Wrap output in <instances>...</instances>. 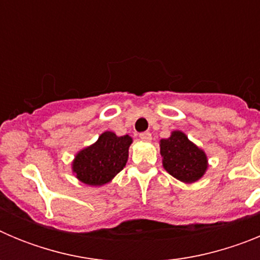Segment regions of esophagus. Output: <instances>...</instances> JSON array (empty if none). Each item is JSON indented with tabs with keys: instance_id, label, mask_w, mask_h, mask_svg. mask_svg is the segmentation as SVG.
Returning <instances> with one entry per match:
<instances>
[{
	"instance_id": "esophagus-1",
	"label": "esophagus",
	"mask_w": 260,
	"mask_h": 260,
	"mask_svg": "<svg viewBox=\"0 0 260 260\" xmlns=\"http://www.w3.org/2000/svg\"><path fill=\"white\" fill-rule=\"evenodd\" d=\"M139 138H141L142 141H144V142H150L151 139H152V135H151V133L146 132V133H142V134H139Z\"/></svg>"
}]
</instances>
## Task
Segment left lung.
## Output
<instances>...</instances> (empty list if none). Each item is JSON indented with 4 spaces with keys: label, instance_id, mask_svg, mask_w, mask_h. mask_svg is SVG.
Returning a JSON list of instances; mask_svg holds the SVG:
<instances>
[{
    "label": "left lung",
    "instance_id": "1",
    "mask_svg": "<svg viewBox=\"0 0 260 260\" xmlns=\"http://www.w3.org/2000/svg\"><path fill=\"white\" fill-rule=\"evenodd\" d=\"M162 167L168 173L183 183H194L206 174L208 157L204 150L190 141L181 130L160 141Z\"/></svg>",
    "mask_w": 260,
    "mask_h": 260
}]
</instances>
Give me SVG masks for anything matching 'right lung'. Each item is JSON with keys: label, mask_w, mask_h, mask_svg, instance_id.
<instances>
[{"label": "right lung", "mask_w": 260, "mask_h": 260, "mask_svg": "<svg viewBox=\"0 0 260 260\" xmlns=\"http://www.w3.org/2000/svg\"><path fill=\"white\" fill-rule=\"evenodd\" d=\"M132 143L130 135L118 137L113 132H104L95 143L75 153L71 172L84 185L109 183L127 162Z\"/></svg>", "instance_id": "add662e5"}]
</instances>
